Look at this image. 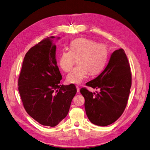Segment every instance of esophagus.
<instances>
[{
    "label": "esophagus",
    "mask_w": 150,
    "mask_h": 150,
    "mask_svg": "<svg viewBox=\"0 0 150 150\" xmlns=\"http://www.w3.org/2000/svg\"><path fill=\"white\" fill-rule=\"evenodd\" d=\"M76 89H77V92L79 93V91H80V88H79V86H76Z\"/></svg>",
    "instance_id": "esophagus-1"
}]
</instances>
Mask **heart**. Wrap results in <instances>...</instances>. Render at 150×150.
Wrapping results in <instances>:
<instances>
[{
    "instance_id": "heart-1",
    "label": "heart",
    "mask_w": 150,
    "mask_h": 150,
    "mask_svg": "<svg viewBox=\"0 0 150 150\" xmlns=\"http://www.w3.org/2000/svg\"><path fill=\"white\" fill-rule=\"evenodd\" d=\"M107 57L108 49L105 45L86 38H78L70 43L69 51L61 53L59 64L63 71L68 72L73 66L76 59L78 58L79 65L67 74L66 79L70 84H79L87 78L89 72L91 74L101 72Z\"/></svg>"
}]
</instances>
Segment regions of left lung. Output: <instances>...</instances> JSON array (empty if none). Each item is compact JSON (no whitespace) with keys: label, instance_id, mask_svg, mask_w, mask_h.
Returning a JSON list of instances; mask_svg holds the SVG:
<instances>
[{"label":"left lung","instance_id":"1","mask_svg":"<svg viewBox=\"0 0 150 150\" xmlns=\"http://www.w3.org/2000/svg\"><path fill=\"white\" fill-rule=\"evenodd\" d=\"M86 85L100 89L93 93L85 88L80 90L89 121L100 126L115 122L125 111L131 86L130 66L124 50L113 52L104 70Z\"/></svg>","mask_w":150,"mask_h":150}]
</instances>
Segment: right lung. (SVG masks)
Returning <instances> with one entry per match:
<instances>
[{
  "label": "right lung",
  "instance_id": "obj_1",
  "mask_svg": "<svg viewBox=\"0 0 150 150\" xmlns=\"http://www.w3.org/2000/svg\"><path fill=\"white\" fill-rule=\"evenodd\" d=\"M51 36L31 47L24 58L19 91L28 115L39 123L54 127L64 119L76 94L74 84L61 86L55 40Z\"/></svg>",
  "mask_w": 150,
  "mask_h": 150
}]
</instances>
